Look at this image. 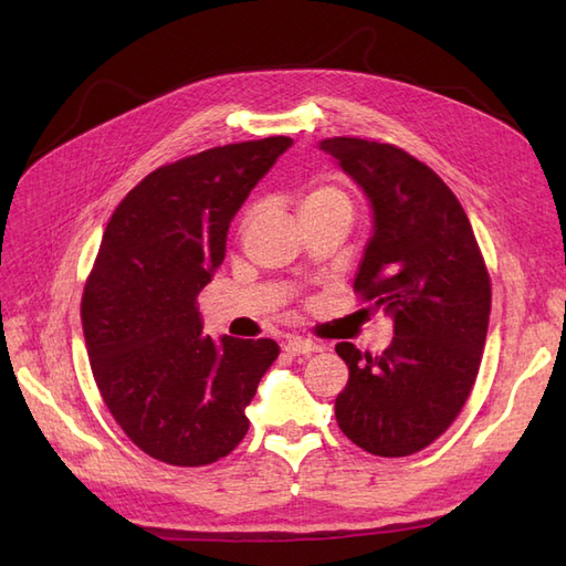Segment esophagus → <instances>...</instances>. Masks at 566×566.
<instances>
[{"label":"esophagus","instance_id":"34e87169","mask_svg":"<svg viewBox=\"0 0 566 566\" xmlns=\"http://www.w3.org/2000/svg\"><path fill=\"white\" fill-rule=\"evenodd\" d=\"M318 349H321V345H316L314 339H304V337H290V339L285 342V352H287L290 356L314 354V352H318Z\"/></svg>","mask_w":566,"mask_h":566}]
</instances>
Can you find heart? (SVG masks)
Returning <instances> with one entry per match:
<instances>
[{
  "label": "heart",
  "instance_id": "heart-1",
  "mask_svg": "<svg viewBox=\"0 0 566 566\" xmlns=\"http://www.w3.org/2000/svg\"><path fill=\"white\" fill-rule=\"evenodd\" d=\"M352 210V200L345 188L331 179H316L310 188H306L300 200V214H312L323 210Z\"/></svg>",
  "mask_w": 566,
  "mask_h": 566
}]
</instances>
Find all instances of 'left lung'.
<instances>
[{"mask_svg": "<svg viewBox=\"0 0 566 566\" xmlns=\"http://www.w3.org/2000/svg\"><path fill=\"white\" fill-rule=\"evenodd\" d=\"M318 148L370 200L373 235L354 290L394 321L380 356L352 342L335 347L349 366L335 418L373 455L418 453L449 430L476 380L491 314L484 256L462 205L424 163L356 136Z\"/></svg>", "mask_w": 566, "mask_h": 566, "instance_id": "1", "label": "left lung"}]
</instances>
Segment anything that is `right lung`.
<instances>
[{
    "label": "right lung",
    "instance_id": "add662e5",
    "mask_svg": "<svg viewBox=\"0 0 566 566\" xmlns=\"http://www.w3.org/2000/svg\"><path fill=\"white\" fill-rule=\"evenodd\" d=\"M269 136L158 167L117 205L82 295L96 387L125 434L167 465L200 468L248 434L269 337L202 335L198 293L224 262L231 219L279 156Z\"/></svg>",
    "mask_w": 566,
    "mask_h": 566
}]
</instances>
